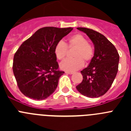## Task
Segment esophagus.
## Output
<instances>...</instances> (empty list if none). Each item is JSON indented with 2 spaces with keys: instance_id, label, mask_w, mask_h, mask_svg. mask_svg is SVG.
Returning a JSON list of instances; mask_svg holds the SVG:
<instances>
[{
  "instance_id": "esophagus-1",
  "label": "esophagus",
  "mask_w": 131,
  "mask_h": 131,
  "mask_svg": "<svg viewBox=\"0 0 131 131\" xmlns=\"http://www.w3.org/2000/svg\"><path fill=\"white\" fill-rule=\"evenodd\" d=\"M66 73L69 74V75H71V74L73 73V72H72V71H66Z\"/></svg>"
}]
</instances>
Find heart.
<instances>
[{"label": "heart", "instance_id": "b5f03b06", "mask_svg": "<svg viewBox=\"0 0 131 131\" xmlns=\"http://www.w3.org/2000/svg\"><path fill=\"white\" fill-rule=\"evenodd\" d=\"M69 47H75L73 53L74 58H67L60 63L62 70L75 71L81 69L84 66V62L91 61L94 56V49L88 42L86 37L81 34H75L68 39ZM68 52V46L63 40H60L56 44L54 52L56 58L59 60L64 59Z\"/></svg>", "mask_w": 131, "mask_h": 131}]
</instances>
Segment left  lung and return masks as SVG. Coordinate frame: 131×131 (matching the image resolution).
I'll return each mask as SVG.
<instances>
[{
  "instance_id": "left-lung-1",
  "label": "left lung",
  "mask_w": 131,
  "mask_h": 131,
  "mask_svg": "<svg viewBox=\"0 0 131 131\" xmlns=\"http://www.w3.org/2000/svg\"><path fill=\"white\" fill-rule=\"evenodd\" d=\"M77 29L92 40L94 54L89 66L81 71L83 81L76 88L85 96L98 98L112 86L118 71L119 56L114 45L101 33L84 27Z\"/></svg>"
}]
</instances>
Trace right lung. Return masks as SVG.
Segmentation results:
<instances>
[{
    "label": "right lung",
    "mask_w": 131,
    "mask_h": 131,
    "mask_svg": "<svg viewBox=\"0 0 131 131\" xmlns=\"http://www.w3.org/2000/svg\"><path fill=\"white\" fill-rule=\"evenodd\" d=\"M72 30L71 27H54L39 29L15 53L13 72L19 90L25 96L41 100L55 91L64 72L58 70L54 47Z\"/></svg>",
    "instance_id": "add662e5"
}]
</instances>
